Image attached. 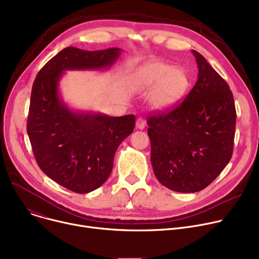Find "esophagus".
<instances>
[{
	"label": "esophagus",
	"instance_id": "1",
	"mask_svg": "<svg viewBox=\"0 0 259 259\" xmlns=\"http://www.w3.org/2000/svg\"><path fill=\"white\" fill-rule=\"evenodd\" d=\"M145 127H146V120L140 116L136 119V128L143 130V129H145Z\"/></svg>",
	"mask_w": 259,
	"mask_h": 259
}]
</instances>
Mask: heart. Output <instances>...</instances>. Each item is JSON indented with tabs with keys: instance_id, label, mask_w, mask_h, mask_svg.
<instances>
[{
	"instance_id": "b5f03b06",
	"label": "heart",
	"mask_w": 259,
	"mask_h": 259,
	"mask_svg": "<svg viewBox=\"0 0 259 259\" xmlns=\"http://www.w3.org/2000/svg\"><path fill=\"white\" fill-rule=\"evenodd\" d=\"M188 86L186 73L179 67H171L160 61H150L137 70L133 76V89L139 92L154 88L150 100L158 109L174 106L182 98Z\"/></svg>"
}]
</instances>
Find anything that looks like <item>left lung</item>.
I'll return each mask as SVG.
<instances>
[{"label": "left lung", "mask_w": 259, "mask_h": 259, "mask_svg": "<svg viewBox=\"0 0 259 259\" xmlns=\"http://www.w3.org/2000/svg\"><path fill=\"white\" fill-rule=\"evenodd\" d=\"M199 73L186 98L148 116L151 162L165 187L196 193L225 168L233 153L236 110L229 85L193 50Z\"/></svg>", "instance_id": "8db88e82"}]
</instances>
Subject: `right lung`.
I'll use <instances>...</instances> for the list:
<instances>
[{
    "label": "right lung",
    "mask_w": 259,
    "mask_h": 259,
    "mask_svg": "<svg viewBox=\"0 0 259 259\" xmlns=\"http://www.w3.org/2000/svg\"><path fill=\"white\" fill-rule=\"evenodd\" d=\"M120 49L84 51L67 47L50 59L34 80L27 132L44 173L77 194L95 191L113 167L114 154L135 126V116L75 112L58 94L64 71L109 68Z\"/></svg>",
    "instance_id": "add662e5"
}]
</instances>
